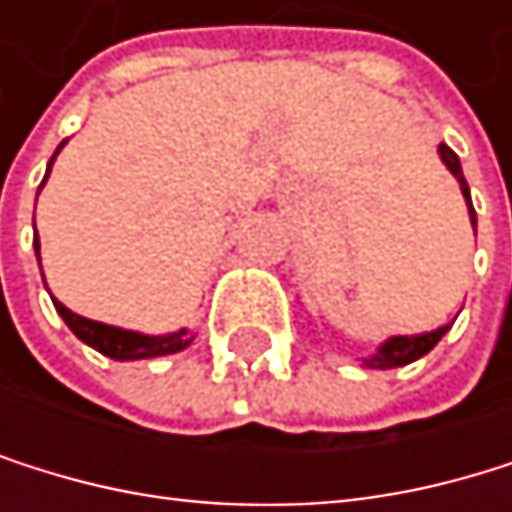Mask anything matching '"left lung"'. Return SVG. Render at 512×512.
I'll return each mask as SVG.
<instances>
[{"label":"left lung","mask_w":512,"mask_h":512,"mask_svg":"<svg viewBox=\"0 0 512 512\" xmlns=\"http://www.w3.org/2000/svg\"><path fill=\"white\" fill-rule=\"evenodd\" d=\"M439 159L445 162V168L455 174V181L461 184V193H464V202H467V211H470V224L476 230V211H473V199H470V187L464 181V171H461V159L455 156V150L439 144ZM451 325H439L433 331H424V334H393V338H387L375 353L362 356V368H378V371H387V368H402L408 362H415L421 356H427L439 341L442 334L448 331Z\"/></svg>","instance_id":"left-lung-1"}]
</instances>
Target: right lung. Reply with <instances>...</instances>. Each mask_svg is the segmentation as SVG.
Instances as JSON below:
<instances>
[{
    "mask_svg": "<svg viewBox=\"0 0 512 512\" xmlns=\"http://www.w3.org/2000/svg\"><path fill=\"white\" fill-rule=\"evenodd\" d=\"M67 144V141H64ZM64 144L54 150L51 162H48V171H45V181L51 174V165L57 159V153L64 150ZM45 181L39 184V190L45 187ZM39 196V193H36ZM36 261H39V236H36ZM45 279V276H42ZM54 301V298H51ZM54 310L61 313V319L70 325V331L76 338L88 347H94L97 353H104L116 362H134V359H156V356H171V353H181L193 344V334L187 328L181 331H171V334H141V331H128V328H119V325H107V322H94V319H85L73 310H67L61 301H54Z\"/></svg>",
    "mask_w": 512,
    "mask_h": 512,
    "instance_id": "add662e5",
    "label": "right lung"
}]
</instances>
